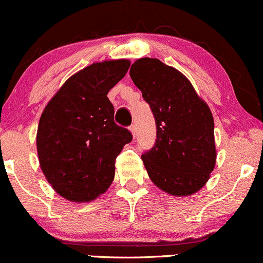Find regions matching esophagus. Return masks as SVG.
<instances>
[{"label": "esophagus", "instance_id": "1", "mask_svg": "<svg viewBox=\"0 0 263 263\" xmlns=\"http://www.w3.org/2000/svg\"><path fill=\"white\" fill-rule=\"evenodd\" d=\"M129 131H131V134H132V136H134V138L136 137V126H135V125L129 126Z\"/></svg>", "mask_w": 263, "mask_h": 263}]
</instances>
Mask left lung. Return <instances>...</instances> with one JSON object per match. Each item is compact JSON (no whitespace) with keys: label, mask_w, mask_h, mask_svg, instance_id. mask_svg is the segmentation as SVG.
<instances>
[{"label":"left lung","mask_w":263,"mask_h":263,"mask_svg":"<svg viewBox=\"0 0 263 263\" xmlns=\"http://www.w3.org/2000/svg\"><path fill=\"white\" fill-rule=\"evenodd\" d=\"M129 76L156 120V143L142 155L148 177L176 197L198 192L211 177L217 157L209 105L182 72L158 59L136 60Z\"/></svg>","instance_id":"left-lung-1"}]
</instances>
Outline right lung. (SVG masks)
Wrapping results in <instances>:
<instances>
[{
	"label": "right lung",
	"mask_w": 263,
	"mask_h": 263,
	"mask_svg": "<svg viewBox=\"0 0 263 263\" xmlns=\"http://www.w3.org/2000/svg\"><path fill=\"white\" fill-rule=\"evenodd\" d=\"M129 65L126 59L92 63L72 74L43 109L36 135L40 167L65 200L91 202L114 181L115 161L132 135L115 123L107 93Z\"/></svg>",
	"instance_id": "add662e5"
}]
</instances>
